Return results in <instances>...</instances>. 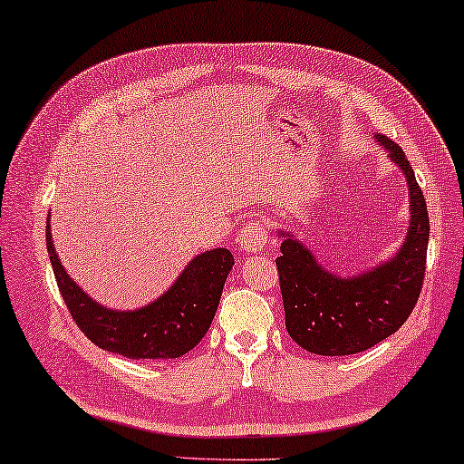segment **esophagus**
Instances as JSON below:
<instances>
[{"label": "esophagus", "mask_w": 464, "mask_h": 464, "mask_svg": "<svg viewBox=\"0 0 464 464\" xmlns=\"http://www.w3.org/2000/svg\"><path fill=\"white\" fill-rule=\"evenodd\" d=\"M266 245H267L266 224H263L261 219H251V222L242 227V232L238 237L240 251L246 255H256L266 248Z\"/></svg>", "instance_id": "1"}]
</instances>
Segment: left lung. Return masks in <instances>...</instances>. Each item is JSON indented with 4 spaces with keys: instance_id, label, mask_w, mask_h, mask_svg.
<instances>
[{
    "instance_id": "left-lung-1",
    "label": "left lung",
    "mask_w": 464,
    "mask_h": 464,
    "mask_svg": "<svg viewBox=\"0 0 464 464\" xmlns=\"http://www.w3.org/2000/svg\"><path fill=\"white\" fill-rule=\"evenodd\" d=\"M388 160L404 174L409 187V230L398 251L372 269L340 276L324 267L303 240L277 230L282 255L276 259L286 313V330L313 354H356L388 338L409 319L425 276L430 216L404 151L382 134Z\"/></svg>"
}]
</instances>
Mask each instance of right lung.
<instances>
[{
    "mask_svg": "<svg viewBox=\"0 0 464 464\" xmlns=\"http://www.w3.org/2000/svg\"><path fill=\"white\" fill-rule=\"evenodd\" d=\"M47 216V253L70 315L92 344L126 359H178L192 351L216 317L226 277L234 266L227 248L192 256L172 286L139 309H110L84 292L63 269Z\"/></svg>",
    "mask_w": 464,
    "mask_h": 464,
    "instance_id": "add662e5",
    "label": "right lung"
}]
</instances>
